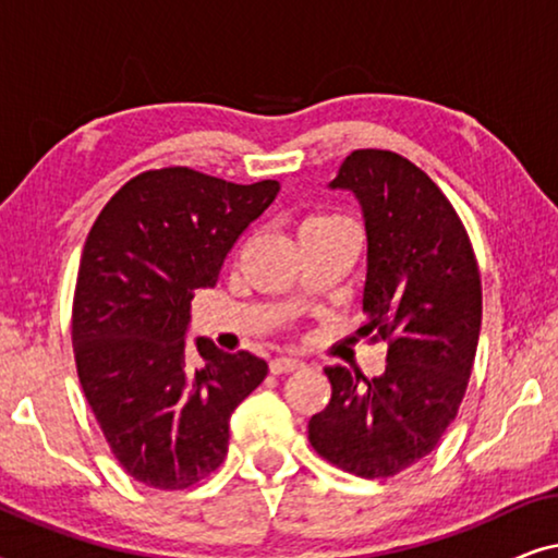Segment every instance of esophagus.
Returning a JSON list of instances; mask_svg holds the SVG:
<instances>
[{
	"mask_svg": "<svg viewBox=\"0 0 558 558\" xmlns=\"http://www.w3.org/2000/svg\"><path fill=\"white\" fill-rule=\"evenodd\" d=\"M302 361L300 357H287V355H281V357H274L271 361V373H289V371H296V368H302Z\"/></svg>",
	"mask_w": 558,
	"mask_h": 558,
	"instance_id": "34e87169",
	"label": "esophagus"
}]
</instances>
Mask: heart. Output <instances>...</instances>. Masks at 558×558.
Returning <instances> with one entry per match:
<instances>
[{"label": "heart", "instance_id": "b5f03b06", "mask_svg": "<svg viewBox=\"0 0 558 558\" xmlns=\"http://www.w3.org/2000/svg\"><path fill=\"white\" fill-rule=\"evenodd\" d=\"M319 220H338V216H315V218H307L304 223H319ZM302 223V226H304Z\"/></svg>", "mask_w": 558, "mask_h": 558}]
</instances>
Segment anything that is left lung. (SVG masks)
<instances>
[{"mask_svg":"<svg viewBox=\"0 0 558 558\" xmlns=\"http://www.w3.org/2000/svg\"><path fill=\"white\" fill-rule=\"evenodd\" d=\"M330 187L363 208L368 274L363 338L386 340V371L368 380L325 368L332 399L310 418V445L357 477H393L439 445L468 391L483 319L470 235L445 193L407 157L355 149Z\"/></svg>","mask_w":558,"mask_h":558,"instance_id":"obj_1","label":"left lung"}]
</instances>
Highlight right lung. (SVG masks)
<instances>
[{
    "mask_svg": "<svg viewBox=\"0 0 558 558\" xmlns=\"http://www.w3.org/2000/svg\"><path fill=\"white\" fill-rule=\"evenodd\" d=\"M279 193L190 167L136 174L104 205L73 296V353L86 401L113 457L136 483L185 490L220 468L228 418L269 365L197 338L190 302L216 287L239 235Z\"/></svg>",
    "mask_w": 558,
    "mask_h": 558,
    "instance_id": "1",
    "label": "right lung"
}]
</instances>
